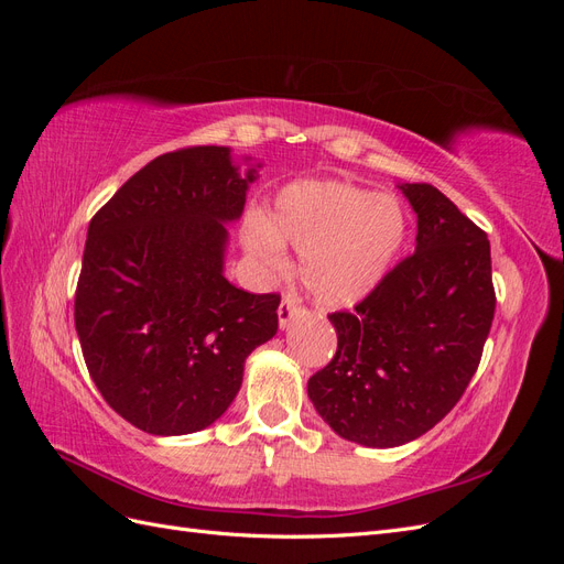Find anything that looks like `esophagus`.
Returning <instances> with one entry per match:
<instances>
[{"mask_svg":"<svg viewBox=\"0 0 564 564\" xmlns=\"http://www.w3.org/2000/svg\"><path fill=\"white\" fill-rule=\"evenodd\" d=\"M299 315V301L294 296H284L280 308H278V322H280V329H284L289 322Z\"/></svg>","mask_w":564,"mask_h":564,"instance_id":"1","label":"esophagus"}]
</instances>
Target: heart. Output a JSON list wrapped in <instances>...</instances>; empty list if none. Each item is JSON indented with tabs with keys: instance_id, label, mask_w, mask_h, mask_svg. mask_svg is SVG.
<instances>
[{
	"instance_id": "1",
	"label": "heart",
	"mask_w": 564,
	"mask_h": 564,
	"mask_svg": "<svg viewBox=\"0 0 564 564\" xmlns=\"http://www.w3.org/2000/svg\"><path fill=\"white\" fill-rule=\"evenodd\" d=\"M406 240V212L386 193L334 178L286 183L272 199L268 226L249 220L251 261L280 270L282 245L301 251V282L324 308H352L388 278Z\"/></svg>"
}]
</instances>
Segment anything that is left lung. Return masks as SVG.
<instances>
[{
  "label": "left lung",
  "instance_id": "left-lung-1",
  "mask_svg": "<svg viewBox=\"0 0 564 564\" xmlns=\"http://www.w3.org/2000/svg\"><path fill=\"white\" fill-rule=\"evenodd\" d=\"M416 249L352 313H332L334 360L308 381L329 429L362 447L429 433L464 395L494 319L487 235L429 183H400Z\"/></svg>",
  "mask_w": 564,
  "mask_h": 564
}]
</instances>
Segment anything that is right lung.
I'll use <instances>...</instances> for the list:
<instances>
[{"label": "right lung", "instance_id": "right-lung-1", "mask_svg": "<svg viewBox=\"0 0 564 564\" xmlns=\"http://www.w3.org/2000/svg\"><path fill=\"white\" fill-rule=\"evenodd\" d=\"M226 145L166 152L89 224L75 294L84 362L115 412L150 435L209 429L253 348L278 334V294L226 280L228 226L261 162Z\"/></svg>", "mask_w": 564, "mask_h": 564}]
</instances>
